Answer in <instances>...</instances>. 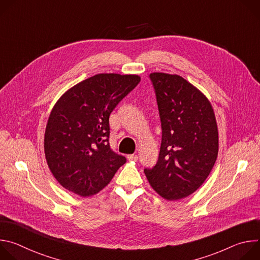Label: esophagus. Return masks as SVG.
Instances as JSON below:
<instances>
[{
	"label": "esophagus",
	"instance_id": "1",
	"mask_svg": "<svg viewBox=\"0 0 260 260\" xmlns=\"http://www.w3.org/2000/svg\"><path fill=\"white\" fill-rule=\"evenodd\" d=\"M138 155L137 154H129V155H127V159L128 160H134V161H137L138 160Z\"/></svg>",
	"mask_w": 260,
	"mask_h": 260
}]
</instances>
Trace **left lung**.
Masks as SVG:
<instances>
[{
    "mask_svg": "<svg viewBox=\"0 0 260 260\" xmlns=\"http://www.w3.org/2000/svg\"><path fill=\"white\" fill-rule=\"evenodd\" d=\"M161 123L156 165L145 169L152 188L169 201L193 193L218 155V129L208 99L178 75L150 74Z\"/></svg>",
    "mask_w": 260,
    "mask_h": 260,
    "instance_id": "left-lung-1",
    "label": "left lung"
}]
</instances>
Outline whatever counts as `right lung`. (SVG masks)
I'll use <instances>...</instances> for the list:
<instances>
[{
	"mask_svg": "<svg viewBox=\"0 0 260 260\" xmlns=\"http://www.w3.org/2000/svg\"><path fill=\"white\" fill-rule=\"evenodd\" d=\"M140 81L137 75L98 74L70 88L54 105L44 150L62 187L80 197L95 194L125 164L110 147L109 117Z\"/></svg>",
	"mask_w": 260,
	"mask_h": 260,
	"instance_id": "add662e5",
	"label": "right lung"
}]
</instances>
